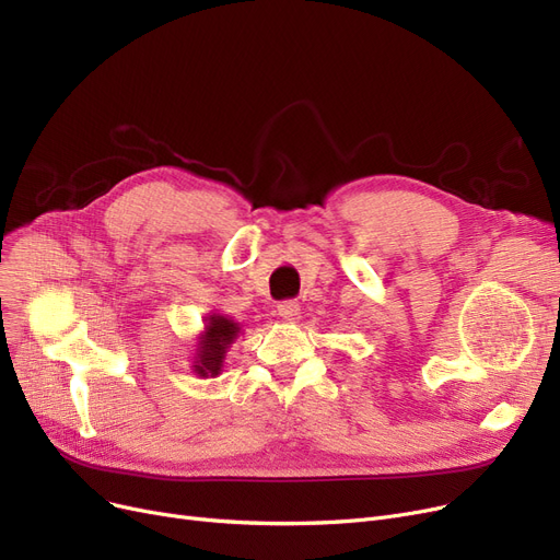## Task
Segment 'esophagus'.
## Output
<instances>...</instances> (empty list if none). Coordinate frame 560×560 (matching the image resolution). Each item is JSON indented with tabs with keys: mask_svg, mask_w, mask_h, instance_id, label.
I'll return each instance as SVG.
<instances>
[{
	"mask_svg": "<svg viewBox=\"0 0 560 560\" xmlns=\"http://www.w3.org/2000/svg\"><path fill=\"white\" fill-rule=\"evenodd\" d=\"M277 313L281 319H295L300 315V304L295 300H285L277 306Z\"/></svg>",
	"mask_w": 560,
	"mask_h": 560,
	"instance_id": "esophagus-1",
	"label": "esophagus"
}]
</instances>
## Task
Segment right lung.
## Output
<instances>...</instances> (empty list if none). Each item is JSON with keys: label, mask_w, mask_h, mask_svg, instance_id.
I'll list each match as a JSON object with an SVG mask.
<instances>
[{"label": "right lung", "mask_w": 560, "mask_h": 560, "mask_svg": "<svg viewBox=\"0 0 560 560\" xmlns=\"http://www.w3.org/2000/svg\"><path fill=\"white\" fill-rule=\"evenodd\" d=\"M241 334L238 322H233L224 315H211L206 319V327L197 340V354H195V365L192 370L199 376H218L222 372L224 354L235 340V336Z\"/></svg>", "instance_id": "1"}]
</instances>
